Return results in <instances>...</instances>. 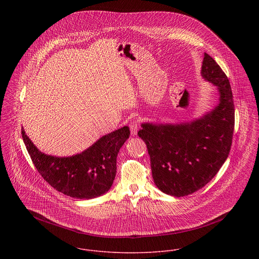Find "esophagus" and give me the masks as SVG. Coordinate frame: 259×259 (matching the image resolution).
<instances>
[{
	"label": "esophagus",
	"instance_id": "34e87169",
	"mask_svg": "<svg viewBox=\"0 0 259 259\" xmlns=\"http://www.w3.org/2000/svg\"><path fill=\"white\" fill-rule=\"evenodd\" d=\"M139 127H140V123H139L138 119H134L130 122V130H131V134L133 136L137 135V133L139 131Z\"/></svg>",
	"mask_w": 259,
	"mask_h": 259
}]
</instances>
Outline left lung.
<instances>
[{
  "label": "left lung",
  "mask_w": 259,
  "mask_h": 259,
  "mask_svg": "<svg viewBox=\"0 0 259 259\" xmlns=\"http://www.w3.org/2000/svg\"><path fill=\"white\" fill-rule=\"evenodd\" d=\"M201 74L219 89L220 104L214 110L187 123H143L138 133L148 148L154 184L177 197L207 185L221 169L232 144L234 104L229 80L206 53Z\"/></svg>",
  "instance_id": "8db88e82"
}]
</instances>
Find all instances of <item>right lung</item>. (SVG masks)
Instances as JSON below:
<instances>
[{"mask_svg":"<svg viewBox=\"0 0 259 259\" xmlns=\"http://www.w3.org/2000/svg\"><path fill=\"white\" fill-rule=\"evenodd\" d=\"M27 150L41 178L56 190L79 199L106 193L116 172V156L130 137L128 126L104 136L81 153L57 157L40 152L22 128Z\"/></svg>","mask_w":259,"mask_h":259,"instance_id":"right-lung-1","label":"right lung"}]
</instances>
